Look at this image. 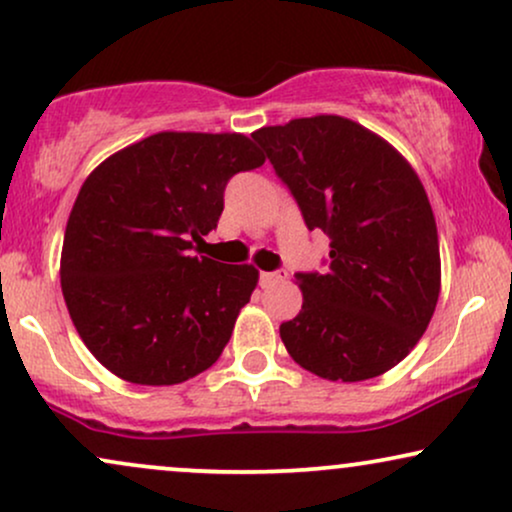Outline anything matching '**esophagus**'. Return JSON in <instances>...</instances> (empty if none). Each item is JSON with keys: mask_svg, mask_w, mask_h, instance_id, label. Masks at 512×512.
Masks as SVG:
<instances>
[{"mask_svg": "<svg viewBox=\"0 0 512 512\" xmlns=\"http://www.w3.org/2000/svg\"><path fill=\"white\" fill-rule=\"evenodd\" d=\"M282 280V273H261V287H270Z\"/></svg>", "mask_w": 512, "mask_h": 512, "instance_id": "1", "label": "esophagus"}]
</instances>
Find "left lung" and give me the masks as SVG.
Returning a JSON list of instances; mask_svg holds the SVG:
<instances>
[{
    "label": "left lung",
    "mask_w": 512,
    "mask_h": 512,
    "mask_svg": "<svg viewBox=\"0 0 512 512\" xmlns=\"http://www.w3.org/2000/svg\"><path fill=\"white\" fill-rule=\"evenodd\" d=\"M308 230L330 235L323 275H296L304 304L280 325L301 368L363 382L399 365L441 292L439 235L425 187L384 137L332 113L251 132Z\"/></svg>",
    "instance_id": "obj_1"
}]
</instances>
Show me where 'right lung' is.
<instances>
[{
	"mask_svg": "<svg viewBox=\"0 0 512 512\" xmlns=\"http://www.w3.org/2000/svg\"><path fill=\"white\" fill-rule=\"evenodd\" d=\"M266 163L239 132H156L82 182L61 249V289L92 356L132 384L168 387L211 368L258 285L249 263L194 256L227 180Z\"/></svg>",
	"mask_w": 512,
	"mask_h": 512,
	"instance_id": "add662e5",
	"label": "right lung"
}]
</instances>
